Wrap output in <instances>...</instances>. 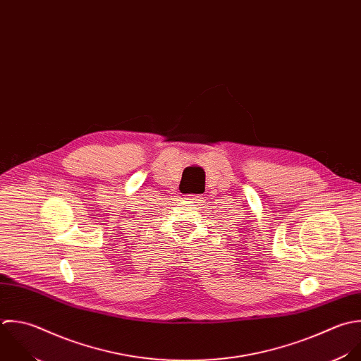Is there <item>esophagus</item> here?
Listing matches in <instances>:
<instances>
[{
  "mask_svg": "<svg viewBox=\"0 0 361 361\" xmlns=\"http://www.w3.org/2000/svg\"><path fill=\"white\" fill-rule=\"evenodd\" d=\"M190 200H191L192 202H200V201H202V197L198 195V194H194V195H190Z\"/></svg>",
  "mask_w": 361,
  "mask_h": 361,
  "instance_id": "1",
  "label": "esophagus"
}]
</instances>
